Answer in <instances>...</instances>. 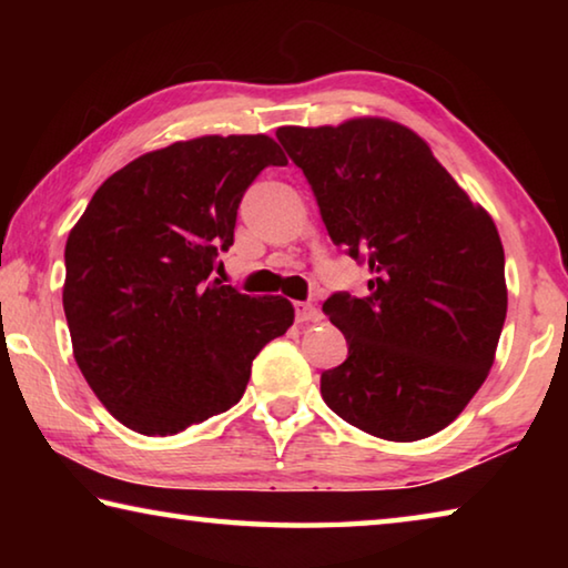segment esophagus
Here are the masks:
<instances>
[{
    "label": "esophagus",
    "mask_w": 568,
    "mask_h": 568,
    "mask_svg": "<svg viewBox=\"0 0 568 568\" xmlns=\"http://www.w3.org/2000/svg\"><path fill=\"white\" fill-rule=\"evenodd\" d=\"M295 321L297 323H318L321 311L311 303H295Z\"/></svg>",
    "instance_id": "1"
}]
</instances>
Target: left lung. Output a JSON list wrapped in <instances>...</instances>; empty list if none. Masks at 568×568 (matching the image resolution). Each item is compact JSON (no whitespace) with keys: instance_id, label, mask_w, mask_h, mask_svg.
Returning <instances> with one entry per match:
<instances>
[{"instance_id":"1","label":"left lung","mask_w":568,"mask_h":568,"mask_svg":"<svg viewBox=\"0 0 568 568\" xmlns=\"http://www.w3.org/2000/svg\"><path fill=\"white\" fill-rule=\"evenodd\" d=\"M275 138L303 170L333 243L373 273L368 295L323 303L348 341V358L321 376L323 400L371 436L438 434L486 381L506 321L491 215L398 122L281 128Z\"/></svg>"}]
</instances>
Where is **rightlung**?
<instances>
[{"label":"right lung","instance_id":"right-lung-1","mask_svg":"<svg viewBox=\"0 0 568 568\" xmlns=\"http://www.w3.org/2000/svg\"><path fill=\"white\" fill-rule=\"evenodd\" d=\"M267 165H287L267 134L175 142L104 180L70 230L74 361L122 426L172 436L233 408L255 355L293 325L285 297L210 281Z\"/></svg>","mask_w":568,"mask_h":568}]
</instances>
